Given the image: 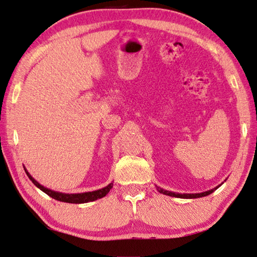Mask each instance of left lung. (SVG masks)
Listing matches in <instances>:
<instances>
[{
    "label": "left lung",
    "instance_id": "8db88e82",
    "mask_svg": "<svg viewBox=\"0 0 257 257\" xmlns=\"http://www.w3.org/2000/svg\"><path fill=\"white\" fill-rule=\"evenodd\" d=\"M221 185L217 186L216 188L211 189V190H208L205 192H200V193H178V192H172V191H168V190H163V189L158 187V190L160 193H163V195L170 196V197H176V198H185V199H193V198H201L210 195L211 192H214L215 190H217Z\"/></svg>",
    "mask_w": 257,
    "mask_h": 257
}]
</instances>
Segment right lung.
Returning a JSON list of instances; mask_svg holds the SVG:
<instances>
[{
  "instance_id": "add662e5",
  "label": "right lung",
  "mask_w": 257,
  "mask_h": 257,
  "mask_svg": "<svg viewBox=\"0 0 257 257\" xmlns=\"http://www.w3.org/2000/svg\"><path fill=\"white\" fill-rule=\"evenodd\" d=\"M26 170V169H24ZM27 176L29 179L33 182V185L37 186L40 190H42L45 193H47L48 196H50L53 199H56L58 201H62V202H69V204H85V202H89V201H94L100 199V198L105 197L107 193L109 192L110 189L113 188V183H109L108 186H106L103 189H99V190H95V191H90V192H83V193H62V192H58V191H53L48 189L46 187L41 186L36 179H33L31 177V174L29 173L26 170Z\"/></svg>"
}]
</instances>
